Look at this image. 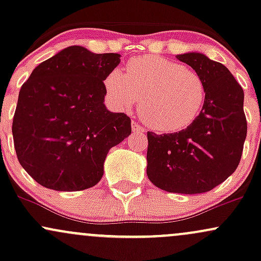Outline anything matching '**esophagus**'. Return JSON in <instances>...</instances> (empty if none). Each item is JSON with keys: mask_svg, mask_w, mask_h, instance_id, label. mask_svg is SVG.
<instances>
[{"mask_svg": "<svg viewBox=\"0 0 261 261\" xmlns=\"http://www.w3.org/2000/svg\"><path fill=\"white\" fill-rule=\"evenodd\" d=\"M131 127H133V133L134 134H143V131H145V128H143L141 125L137 124L136 121H133V125H131Z\"/></svg>", "mask_w": 261, "mask_h": 261, "instance_id": "obj_1", "label": "esophagus"}]
</instances>
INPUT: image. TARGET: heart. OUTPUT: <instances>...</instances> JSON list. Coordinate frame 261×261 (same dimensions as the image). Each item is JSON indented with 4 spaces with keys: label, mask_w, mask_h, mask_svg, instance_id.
<instances>
[{
    "label": "heart",
    "mask_w": 261,
    "mask_h": 261,
    "mask_svg": "<svg viewBox=\"0 0 261 261\" xmlns=\"http://www.w3.org/2000/svg\"><path fill=\"white\" fill-rule=\"evenodd\" d=\"M126 72L110 71L104 79L109 99L120 110H130L140 101V115L158 133H176L190 126L201 114L206 87L188 66L157 55L128 60Z\"/></svg>",
    "instance_id": "b5f03b06"
}]
</instances>
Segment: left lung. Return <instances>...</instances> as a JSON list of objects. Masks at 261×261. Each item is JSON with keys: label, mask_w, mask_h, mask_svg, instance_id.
Wrapping results in <instances>:
<instances>
[{"label": "left lung", "mask_w": 261, "mask_h": 261, "mask_svg": "<svg viewBox=\"0 0 261 261\" xmlns=\"http://www.w3.org/2000/svg\"><path fill=\"white\" fill-rule=\"evenodd\" d=\"M176 59L201 77L206 101L199 118L184 130L148 131L147 176L162 190L191 195L220 185L238 167L247 137L244 92L226 66L203 54Z\"/></svg>", "instance_id": "obj_1"}]
</instances>
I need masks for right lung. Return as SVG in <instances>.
<instances>
[{"label": "right lung", "instance_id": "add662e5", "mask_svg": "<svg viewBox=\"0 0 261 261\" xmlns=\"http://www.w3.org/2000/svg\"><path fill=\"white\" fill-rule=\"evenodd\" d=\"M119 64V54L73 45L23 83L12 134L20 166L40 185L79 191L99 182L109 149L131 134L126 114L104 106L103 81Z\"/></svg>", "mask_w": 261, "mask_h": 261}]
</instances>
